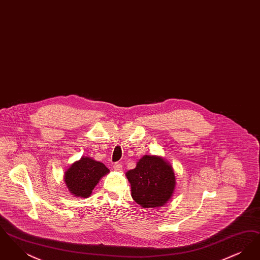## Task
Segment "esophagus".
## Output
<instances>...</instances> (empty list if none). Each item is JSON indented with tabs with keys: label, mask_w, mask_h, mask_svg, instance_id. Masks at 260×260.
<instances>
[{
	"label": "esophagus",
	"mask_w": 260,
	"mask_h": 260,
	"mask_svg": "<svg viewBox=\"0 0 260 260\" xmlns=\"http://www.w3.org/2000/svg\"><path fill=\"white\" fill-rule=\"evenodd\" d=\"M113 169H114V171H116V172H120V171H122L123 166H122L121 162H116V164H114Z\"/></svg>",
	"instance_id": "34e87169"
}]
</instances>
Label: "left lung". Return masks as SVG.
Returning <instances> with one entry per match:
<instances>
[{
	"mask_svg": "<svg viewBox=\"0 0 260 260\" xmlns=\"http://www.w3.org/2000/svg\"><path fill=\"white\" fill-rule=\"evenodd\" d=\"M132 197L143 208L164 206L173 195L175 178L173 168L161 157L143 156L136 169L125 173Z\"/></svg>",
	"mask_w": 260,
	"mask_h": 260,
	"instance_id": "1",
	"label": "left lung"
}]
</instances>
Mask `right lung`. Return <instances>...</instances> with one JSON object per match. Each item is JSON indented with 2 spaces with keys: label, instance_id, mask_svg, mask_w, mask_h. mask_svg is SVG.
<instances>
[{
  "label": "right lung",
  "instance_id": "obj_1",
  "mask_svg": "<svg viewBox=\"0 0 260 260\" xmlns=\"http://www.w3.org/2000/svg\"><path fill=\"white\" fill-rule=\"evenodd\" d=\"M108 173L109 170L102 162L82 157L67 170L64 180L68 190L74 196L87 198L90 196L100 178Z\"/></svg>",
  "mask_w": 260,
  "mask_h": 260
}]
</instances>
